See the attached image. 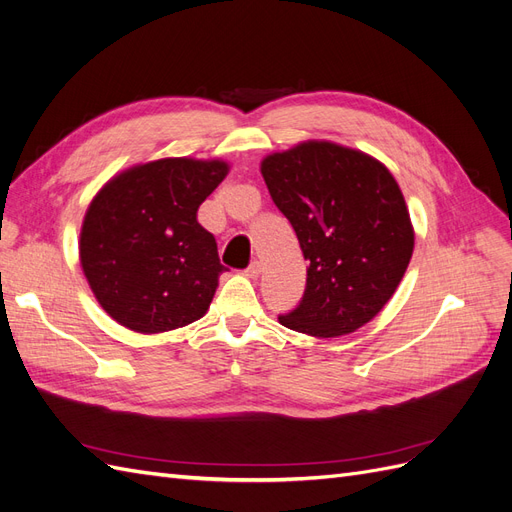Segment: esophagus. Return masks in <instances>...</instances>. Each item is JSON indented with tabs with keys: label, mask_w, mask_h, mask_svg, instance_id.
Masks as SVG:
<instances>
[{
	"label": "esophagus",
	"mask_w": 512,
	"mask_h": 512,
	"mask_svg": "<svg viewBox=\"0 0 512 512\" xmlns=\"http://www.w3.org/2000/svg\"><path fill=\"white\" fill-rule=\"evenodd\" d=\"M260 271H262V265H260V262H258V260H254V262H252V265L245 269V275H247V277H252V280H256V277L260 275Z\"/></svg>",
	"instance_id": "34e87169"
}]
</instances>
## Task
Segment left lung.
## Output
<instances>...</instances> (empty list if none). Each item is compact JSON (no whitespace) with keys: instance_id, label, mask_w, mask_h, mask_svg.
<instances>
[{"instance_id":"8db88e82","label":"left lung","mask_w":512,"mask_h":512,"mask_svg":"<svg viewBox=\"0 0 512 512\" xmlns=\"http://www.w3.org/2000/svg\"><path fill=\"white\" fill-rule=\"evenodd\" d=\"M260 173L309 262L303 299L280 322L314 337L361 329L389 303L414 250L389 168L363 151L307 141L267 156Z\"/></svg>"}]
</instances>
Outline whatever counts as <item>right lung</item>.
<instances>
[{
    "mask_svg": "<svg viewBox=\"0 0 512 512\" xmlns=\"http://www.w3.org/2000/svg\"><path fill=\"white\" fill-rule=\"evenodd\" d=\"M226 175L222 160L164 158L123 170L96 194L79 252L108 316L136 333H162L207 314L226 267L196 213Z\"/></svg>",
    "mask_w": 512,
    "mask_h": 512,
    "instance_id": "1",
    "label": "right lung"
}]
</instances>
